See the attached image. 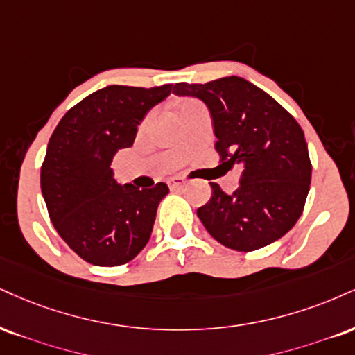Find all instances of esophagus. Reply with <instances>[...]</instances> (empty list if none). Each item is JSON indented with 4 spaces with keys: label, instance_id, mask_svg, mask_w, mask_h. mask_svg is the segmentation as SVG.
I'll list each match as a JSON object with an SVG mask.
<instances>
[{
    "label": "esophagus",
    "instance_id": "esophagus-1",
    "mask_svg": "<svg viewBox=\"0 0 355 355\" xmlns=\"http://www.w3.org/2000/svg\"><path fill=\"white\" fill-rule=\"evenodd\" d=\"M168 185L172 187V189H177V187L185 185V178H183V177H170L168 178Z\"/></svg>",
    "mask_w": 355,
    "mask_h": 355
}]
</instances>
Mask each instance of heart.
<instances>
[{
  "label": "heart",
  "mask_w": 355,
  "mask_h": 355,
  "mask_svg": "<svg viewBox=\"0 0 355 355\" xmlns=\"http://www.w3.org/2000/svg\"><path fill=\"white\" fill-rule=\"evenodd\" d=\"M185 102H190V101H185ZM185 102H182V104H185Z\"/></svg>",
  "instance_id": "b5f03b06"
}]
</instances>
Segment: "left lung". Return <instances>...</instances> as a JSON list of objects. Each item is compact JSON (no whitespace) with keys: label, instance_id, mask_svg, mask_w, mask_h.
<instances>
[{"label":"left lung","instance_id":"1","mask_svg":"<svg viewBox=\"0 0 355 355\" xmlns=\"http://www.w3.org/2000/svg\"><path fill=\"white\" fill-rule=\"evenodd\" d=\"M173 92L208 105L221 165L243 166L233 193L211 182L210 202L196 211L207 232L236 251H254L279 240L304 210L313 172L296 119L270 94L238 76L207 84L178 83Z\"/></svg>","mask_w":355,"mask_h":355}]
</instances>
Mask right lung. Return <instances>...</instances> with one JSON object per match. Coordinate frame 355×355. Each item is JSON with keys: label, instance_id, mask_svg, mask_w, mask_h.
<instances>
[{"label": "right lung", "instance_id": "obj_1", "mask_svg": "<svg viewBox=\"0 0 355 355\" xmlns=\"http://www.w3.org/2000/svg\"><path fill=\"white\" fill-rule=\"evenodd\" d=\"M173 85H107L69 109L51 135L41 190L55 232L96 266H121L150 238L166 183L152 189L119 185L114 155L134 144L137 127Z\"/></svg>", "mask_w": 355, "mask_h": 355}]
</instances>
